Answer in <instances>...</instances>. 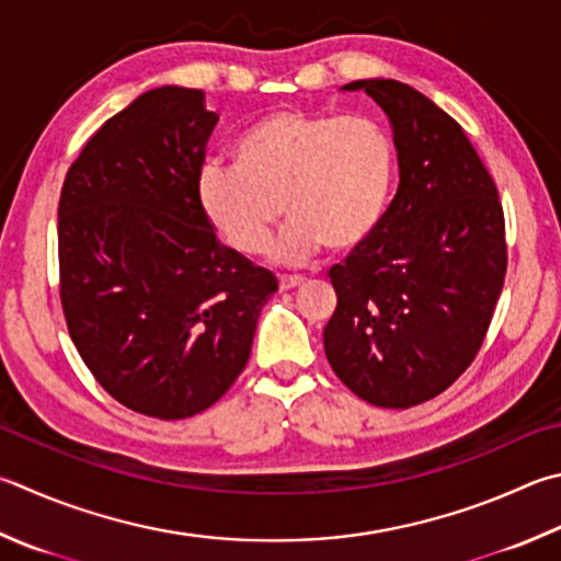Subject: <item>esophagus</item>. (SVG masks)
Listing matches in <instances>:
<instances>
[{
    "mask_svg": "<svg viewBox=\"0 0 561 561\" xmlns=\"http://www.w3.org/2000/svg\"><path fill=\"white\" fill-rule=\"evenodd\" d=\"M304 284V277H297V274H282L279 277V289L282 291H289V289H297Z\"/></svg>",
    "mask_w": 561,
    "mask_h": 561,
    "instance_id": "34e87169",
    "label": "esophagus"
}]
</instances>
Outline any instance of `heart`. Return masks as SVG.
<instances>
[{"instance_id":"obj_1","label":"heart","mask_w":561,"mask_h":561,"mask_svg":"<svg viewBox=\"0 0 561 561\" xmlns=\"http://www.w3.org/2000/svg\"><path fill=\"white\" fill-rule=\"evenodd\" d=\"M394 183V149L370 119L279 110L252 125L232 149V167L198 176L201 208L218 236L242 254H262L282 210L291 220L277 248L304 260L368 240L385 218Z\"/></svg>"}]
</instances>
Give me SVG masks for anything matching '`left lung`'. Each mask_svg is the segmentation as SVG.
Listing matches in <instances>:
<instances>
[{
    "mask_svg": "<svg viewBox=\"0 0 561 561\" xmlns=\"http://www.w3.org/2000/svg\"><path fill=\"white\" fill-rule=\"evenodd\" d=\"M390 117L400 186L378 230L329 270L333 373L375 407L407 410L451 387L481 351L507 245L497 188L461 125L397 80H355Z\"/></svg>",
    "mask_w": 561,
    "mask_h": 561,
    "instance_id": "8db88e82",
    "label": "left lung"
}]
</instances>
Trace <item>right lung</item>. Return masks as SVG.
<instances>
[{"mask_svg": "<svg viewBox=\"0 0 561 561\" xmlns=\"http://www.w3.org/2000/svg\"><path fill=\"white\" fill-rule=\"evenodd\" d=\"M216 125L203 90H149L88 139L60 188L70 339L110 397L157 420H186L230 390L277 291L201 208Z\"/></svg>", "mask_w": 561, "mask_h": 561, "instance_id": "obj_1", "label": "right lung"}]
</instances>
